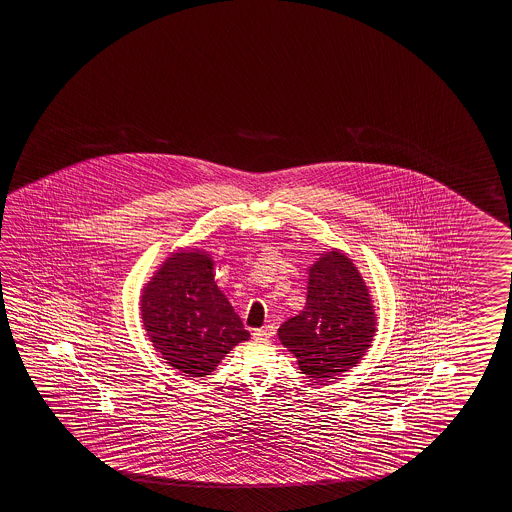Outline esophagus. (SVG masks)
<instances>
[{"label": "esophagus", "mask_w": 512, "mask_h": 512, "mask_svg": "<svg viewBox=\"0 0 512 512\" xmlns=\"http://www.w3.org/2000/svg\"><path fill=\"white\" fill-rule=\"evenodd\" d=\"M273 333H275V329L271 328V326H266V328L253 329V337L259 338V340H266V338L273 337Z\"/></svg>", "instance_id": "obj_1"}]
</instances>
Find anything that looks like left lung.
Masks as SVG:
<instances>
[{
    "mask_svg": "<svg viewBox=\"0 0 512 512\" xmlns=\"http://www.w3.org/2000/svg\"><path fill=\"white\" fill-rule=\"evenodd\" d=\"M375 335V313L355 264L331 251L309 270L306 306L279 328L280 342L313 380L357 366Z\"/></svg>",
    "mask_w": 512,
    "mask_h": 512,
    "instance_id": "1",
    "label": "left lung"
}]
</instances>
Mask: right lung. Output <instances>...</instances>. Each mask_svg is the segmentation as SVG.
Here are the masks:
<instances>
[{
    "instance_id": "right-lung-1",
    "label": "right lung",
    "mask_w": 512,
    "mask_h": 512,
    "mask_svg": "<svg viewBox=\"0 0 512 512\" xmlns=\"http://www.w3.org/2000/svg\"><path fill=\"white\" fill-rule=\"evenodd\" d=\"M212 266L199 251L174 253L143 295V320L155 349L186 377L210 375L232 348L250 338L213 282Z\"/></svg>"
}]
</instances>
